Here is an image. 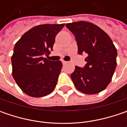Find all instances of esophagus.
<instances>
[{"mask_svg": "<svg viewBox=\"0 0 127 127\" xmlns=\"http://www.w3.org/2000/svg\"><path fill=\"white\" fill-rule=\"evenodd\" d=\"M68 62L67 61H62V64H63V65H66V64H67Z\"/></svg>", "mask_w": 127, "mask_h": 127, "instance_id": "esophagus-1", "label": "esophagus"}]
</instances>
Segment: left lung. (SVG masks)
I'll return each instance as SVG.
<instances>
[{
	"mask_svg": "<svg viewBox=\"0 0 127 127\" xmlns=\"http://www.w3.org/2000/svg\"><path fill=\"white\" fill-rule=\"evenodd\" d=\"M75 36L78 54H87L83 68L76 66L71 78L76 88L85 94L104 90L112 80L117 66V51L108 34L93 23H68Z\"/></svg>",
	"mask_w": 127,
	"mask_h": 127,
	"instance_id": "left-lung-1",
	"label": "left lung"
}]
</instances>
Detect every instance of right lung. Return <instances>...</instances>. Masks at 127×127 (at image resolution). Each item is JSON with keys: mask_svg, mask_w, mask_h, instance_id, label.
<instances>
[{"mask_svg": "<svg viewBox=\"0 0 127 127\" xmlns=\"http://www.w3.org/2000/svg\"><path fill=\"white\" fill-rule=\"evenodd\" d=\"M64 25H37L25 32L15 44L11 58L12 76L25 94L44 97L55 88L62 63L43 56L53 50L56 35Z\"/></svg>", "mask_w": 127, "mask_h": 127, "instance_id": "add662e5", "label": "right lung"}]
</instances>
